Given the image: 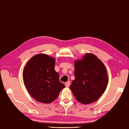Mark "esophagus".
Instances as JSON below:
<instances>
[{"label": "esophagus", "mask_w": 129, "mask_h": 129, "mask_svg": "<svg viewBox=\"0 0 129 129\" xmlns=\"http://www.w3.org/2000/svg\"><path fill=\"white\" fill-rule=\"evenodd\" d=\"M70 84H71V82H70V81H68L66 82V84H65V86L66 87H69Z\"/></svg>", "instance_id": "esophagus-1"}]
</instances>
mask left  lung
<instances>
[{"label":"left lung","instance_id":"8db88e82","mask_svg":"<svg viewBox=\"0 0 129 129\" xmlns=\"http://www.w3.org/2000/svg\"><path fill=\"white\" fill-rule=\"evenodd\" d=\"M75 79L70 89L76 99L87 105L95 102L103 94L108 84V76L104 63L94 54L87 53L81 60H76Z\"/></svg>","mask_w":129,"mask_h":129}]
</instances>
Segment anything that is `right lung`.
<instances>
[{
  "mask_svg": "<svg viewBox=\"0 0 129 129\" xmlns=\"http://www.w3.org/2000/svg\"><path fill=\"white\" fill-rule=\"evenodd\" d=\"M55 61L48 54H38L28 61L24 68V84L28 93L37 101L51 103L65 88L54 70Z\"/></svg>",
  "mask_w": 129,
  "mask_h": 129,
  "instance_id": "obj_1",
  "label": "right lung"
}]
</instances>
